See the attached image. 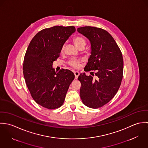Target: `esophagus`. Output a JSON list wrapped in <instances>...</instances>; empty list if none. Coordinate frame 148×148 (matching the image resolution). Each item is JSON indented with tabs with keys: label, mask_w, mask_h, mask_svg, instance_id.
I'll use <instances>...</instances> for the list:
<instances>
[{
	"label": "esophagus",
	"mask_w": 148,
	"mask_h": 148,
	"mask_svg": "<svg viewBox=\"0 0 148 148\" xmlns=\"http://www.w3.org/2000/svg\"><path fill=\"white\" fill-rule=\"evenodd\" d=\"M74 74H75V79H77V78H78V77H79V76L80 75L79 72L76 71V72H74Z\"/></svg>",
	"instance_id": "esophagus-1"
}]
</instances>
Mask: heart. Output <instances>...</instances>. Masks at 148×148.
Segmentation results:
<instances>
[{"label": "heart", "mask_w": 148, "mask_h": 148, "mask_svg": "<svg viewBox=\"0 0 148 148\" xmlns=\"http://www.w3.org/2000/svg\"><path fill=\"white\" fill-rule=\"evenodd\" d=\"M73 42L75 45V46L79 48L81 47H84L85 45V41L84 39L81 36H76L73 39ZM64 51V46L62 47L61 49V52H63ZM82 63V61L79 59H71L69 61L68 64L75 68H78L80 67V64Z\"/></svg>", "instance_id": "obj_1"}]
</instances>
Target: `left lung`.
I'll list each match as a JSON object with an SVG mask.
<instances>
[{
    "instance_id": "8db88e82",
    "label": "left lung",
    "mask_w": 148,
    "mask_h": 148,
    "mask_svg": "<svg viewBox=\"0 0 148 148\" xmlns=\"http://www.w3.org/2000/svg\"><path fill=\"white\" fill-rule=\"evenodd\" d=\"M77 30L89 40L91 46V55L84 71H95L96 76L95 79L85 72L80 73L78 77L82 84L80 97L85 106L98 108L111 100L120 86L124 68L123 55L114 39L106 30L90 26ZM91 72L94 76V72Z\"/></svg>"
}]
</instances>
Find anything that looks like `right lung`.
I'll use <instances>...</instances> for the list:
<instances>
[{"instance_id": "1", "label": "right lung", "mask_w": 148, "mask_h": 148, "mask_svg": "<svg viewBox=\"0 0 148 148\" xmlns=\"http://www.w3.org/2000/svg\"><path fill=\"white\" fill-rule=\"evenodd\" d=\"M73 26L43 29L32 39L25 54L23 75L35 102L49 109L63 105L75 75L68 69L56 72L53 63L60 56L64 43L75 32Z\"/></svg>"}]
</instances>
